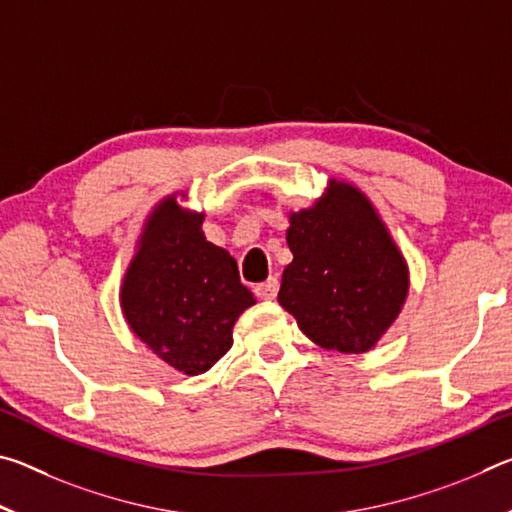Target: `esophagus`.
Returning <instances> with one entry per match:
<instances>
[{
    "mask_svg": "<svg viewBox=\"0 0 512 512\" xmlns=\"http://www.w3.org/2000/svg\"><path fill=\"white\" fill-rule=\"evenodd\" d=\"M277 289H280V282H277L275 277H268L266 282L257 284V287H255V296L262 298V300H275Z\"/></svg>",
    "mask_w": 512,
    "mask_h": 512,
    "instance_id": "obj_1",
    "label": "esophagus"
}]
</instances>
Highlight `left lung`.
Returning a JSON list of instances; mask_svg holds the SVG:
<instances>
[{"mask_svg":"<svg viewBox=\"0 0 512 512\" xmlns=\"http://www.w3.org/2000/svg\"><path fill=\"white\" fill-rule=\"evenodd\" d=\"M287 244L293 262L277 302L302 334L345 354L375 348L409 298L411 275L368 194L329 178L314 205L289 212Z\"/></svg>","mask_w":512,"mask_h":512,"instance_id":"8db88e82","label":"left lung"}]
</instances>
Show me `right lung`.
Masks as SVG:
<instances>
[{
    "mask_svg": "<svg viewBox=\"0 0 512 512\" xmlns=\"http://www.w3.org/2000/svg\"><path fill=\"white\" fill-rule=\"evenodd\" d=\"M187 192L164 196L146 216L119 287L131 332L173 370L203 375L232 348V329L255 305L228 250L205 239V212Z\"/></svg>",
    "mask_w": 512,
    "mask_h": 512,
    "instance_id": "add662e5",
    "label": "right lung"
}]
</instances>
